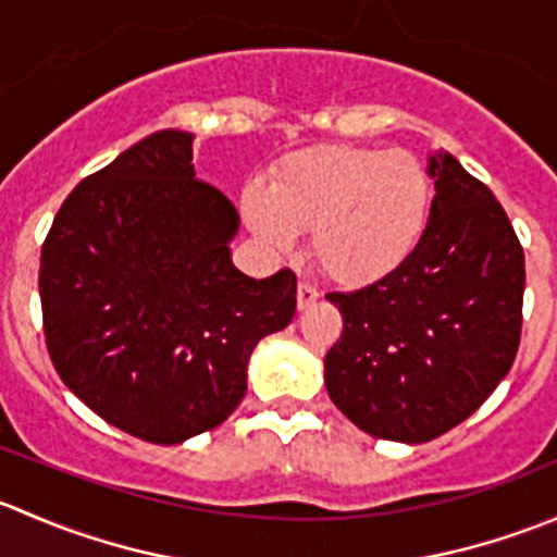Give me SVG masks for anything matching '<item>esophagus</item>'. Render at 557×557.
<instances>
[{"instance_id": "esophagus-1", "label": "esophagus", "mask_w": 557, "mask_h": 557, "mask_svg": "<svg viewBox=\"0 0 557 557\" xmlns=\"http://www.w3.org/2000/svg\"><path fill=\"white\" fill-rule=\"evenodd\" d=\"M318 299L320 290L314 288L310 280H299V288H296V305H299V310H310Z\"/></svg>"}]
</instances>
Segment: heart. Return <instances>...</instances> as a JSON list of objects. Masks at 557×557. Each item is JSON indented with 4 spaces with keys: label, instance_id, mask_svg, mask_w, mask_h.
I'll use <instances>...</instances> for the list:
<instances>
[{
    "label": "heart",
    "instance_id": "heart-1",
    "mask_svg": "<svg viewBox=\"0 0 557 557\" xmlns=\"http://www.w3.org/2000/svg\"><path fill=\"white\" fill-rule=\"evenodd\" d=\"M247 226L274 250L310 232L314 261L345 285H367L401 267L425 232L431 177L412 150L320 145L280 161L269 190L250 185Z\"/></svg>",
    "mask_w": 557,
    "mask_h": 557
}]
</instances>
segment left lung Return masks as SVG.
I'll use <instances>...</instances> for the list:
<instances>
[{
    "instance_id": "1",
    "label": "left lung",
    "mask_w": 557,
    "mask_h": 557,
    "mask_svg": "<svg viewBox=\"0 0 557 557\" xmlns=\"http://www.w3.org/2000/svg\"><path fill=\"white\" fill-rule=\"evenodd\" d=\"M429 223L407 261L352 294H329L342 336L325 387L377 440L431 442L463 423L507 377L520 347L525 256L485 183L450 153L429 166Z\"/></svg>"
}]
</instances>
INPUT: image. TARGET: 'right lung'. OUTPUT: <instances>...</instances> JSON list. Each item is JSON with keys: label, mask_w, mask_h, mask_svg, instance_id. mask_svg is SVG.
<instances>
[{"label": "right lung", "mask_w": 557, "mask_h": 557, "mask_svg": "<svg viewBox=\"0 0 557 557\" xmlns=\"http://www.w3.org/2000/svg\"><path fill=\"white\" fill-rule=\"evenodd\" d=\"M194 134L156 132L88 174L39 256L50 361L115 429L177 445L221 425L247 361L296 312V274L237 272L232 201L194 177Z\"/></svg>", "instance_id": "1"}]
</instances>
